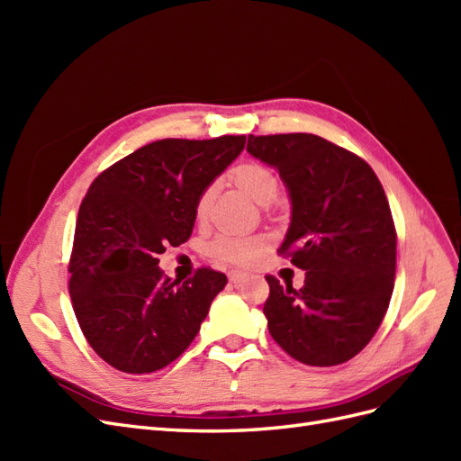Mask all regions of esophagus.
Listing matches in <instances>:
<instances>
[{
    "label": "esophagus",
    "instance_id": "1",
    "mask_svg": "<svg viewBox=\"0 0 461 461\" xmlns=\"http://www.w3.org/2000/svg\"><path fill=\"white\" fill-rule=\"evenodd\" d=\"M248 278V273H242V271H230L229 273V281L232 283V285H240V283H244Z\"/></svg>",
    "mask_w": 461,
    "mask_h": 461
}]
</instances>
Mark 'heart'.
<instances>
[{
	"mask_svg": "<svg viewBox=\"0 0 461 461\" xmlns=\"http://www.w3.org/2000/svg\"><path fill=\"white\" fill-rule=\"evenodd\" d=\"M234 185L239 186L246 196L252 198L259 205H269L278 196V178L263 163H242L232 171ZM213 190L207 188L196 202V215L203 217L207 213L209 202H212ZM271 239L267 234H219L209 244L207 252L215 259L229 261L234 265H252L256 263L265 249L269 248Z\"/></svg>",
	"mask_w": 461,
	"mask_h": 461,
	"instance_id": "b5f03b06",
	"label": "heart"
}]
</instances>
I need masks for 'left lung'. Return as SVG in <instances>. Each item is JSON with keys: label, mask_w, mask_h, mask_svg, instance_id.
I'll list each match as a JSON object with an SVG mask.
<instances>
[{"label": "left lung", "mask_w": 461, "mask_h": 461, "mask_svg": "<svg viewBox=\"0 0 461 461\" xmlns=\"http://www.w3.org/2000/svg\"><path fill=\"white\" fill-rule=\"evenodd\" d=\"M246 149L283 178L292 215L278 254L305 271L300 290L267 276L271 337L305 366L344 364L373 339L394 290L386 194L364 159L315 134H249Z\"/></svg>", "instance_id": "1"}]
</instances>
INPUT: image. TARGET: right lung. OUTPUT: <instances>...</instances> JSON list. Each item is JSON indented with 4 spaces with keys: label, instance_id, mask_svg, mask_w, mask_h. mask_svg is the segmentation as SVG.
I'll return each instance as SVG.
<instances>
[{
    "label": "right lung",
    "instance_id": "obj_1",
    "mask_svg": "<svg viewBox=\"0 0 461 461\" xmlns=\"http://www.w3.org/2000/svg\"><path fill=\"white\" fill-rule=\"evenodd\" d=\"M246 136L151 142L111 165L78 209L71 271L75 315L94 352L122 373L163 369L196 339L227 276L171 281L158 256L186 242L196 202L240 156Z\"/></svg>",
    "mask_w": 461,
    "mask_h": 461
}]
</instances>
